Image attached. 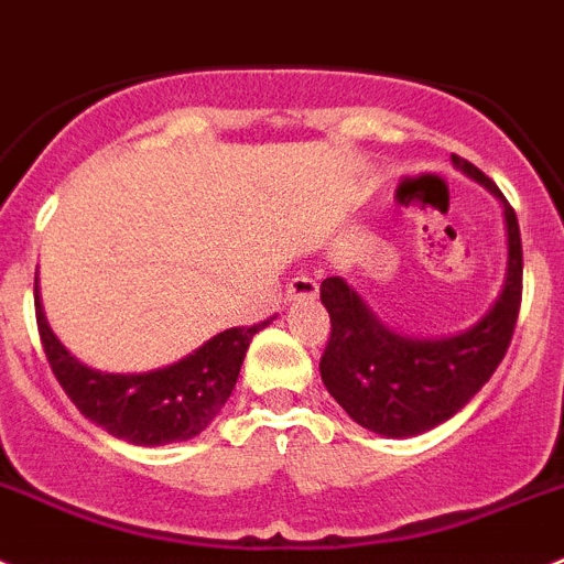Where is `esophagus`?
<instances>
[{"label":"esophagus","mask_w":564,"mask_h":564,"mask_svg":"<svg viewBox=\"0 0 564 564\" xmlns=\"http://www.w3.org/2000/svg\"><path fill=\"white\" fill-rule=\"evenodd\" d=\"M317 297V278L312 275H294L286 283V301H314Z\"/></svg>","instance_id":"34e87169"}]
</instances>
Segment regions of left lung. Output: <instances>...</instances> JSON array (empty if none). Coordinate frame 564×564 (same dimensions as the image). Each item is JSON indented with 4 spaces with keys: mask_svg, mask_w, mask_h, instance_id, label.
<instances>
[{
    "mask_svg": "<svg viewBox=\"0 0 564 564\" xmlns=\"http://www.w3.org/2000/svg\"><path fill=\"white\" fill-rule=\"evenodd\" d=\"M453 160L503 199L500 187L484 171L458 154ZM503 207L509 227L506 286L478 326L458 337L413 339L393 334L365 308L343 278L319 283V301L332 317L319 377L339 408L365 430L388 438L427 433L453 419L503 362L522 303L520 225L514 207L506 199Z\"/></svg>",
    "mask_w": 564,
    "mask_h": 564,
    "instance_id": "obj_1",
    "label": "left lung"
}]
</instances>
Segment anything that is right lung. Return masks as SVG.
I'll return each instance as SVG.
<instances>
[{
	"instance_id": "add662e5",
	"label": "right lung",
	"mask_w": 564,
	"mask_h": 564,
	"mask_svg": "<svg viewBox=\"0 0 564 564\" xmlns=\"http://www.w3.org/2000/svg\"><path fill=\"white\" fill-rule=\"evenodd\" d=\"M270 319L227 328L169 368L151 373H104L69 357L50 332L35 278V323L58 384L86 419L137 446L174 444L199 435L230 399L252 334Z\"/></svg>"
}]
</instances>
